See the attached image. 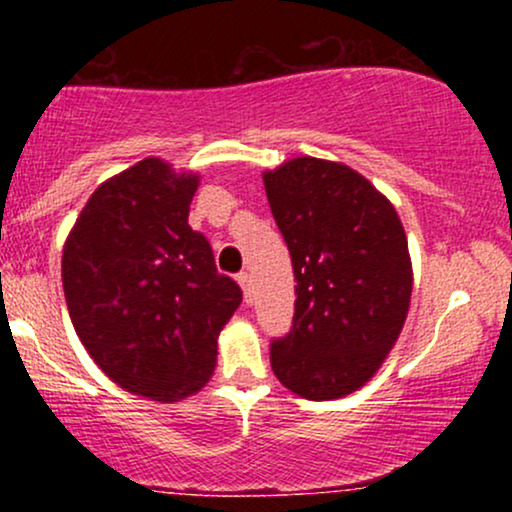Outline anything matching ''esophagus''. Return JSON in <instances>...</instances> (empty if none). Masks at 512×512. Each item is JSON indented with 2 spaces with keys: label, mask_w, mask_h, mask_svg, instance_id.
Returning <instances> with one entry per match:
<instances>
[{
  "label": "esophagus",
  "mask_w": 512,
  "mask_h": 512,
  "mask_svg": "<svg viewBox=\"0 0 512 512\" xmlns=\"http://www.w3.org/2000/svg\"><path fill=\"white\" fill-rule=\"evenodd\" d=\"M238 284H240V289H243L245 303H252V276L248 272L238 274Z\"/></svg>",
  "instance_id": "obj_1"
}]
</instances>
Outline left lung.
Wrapping results in <instances>:
<instances>
[{
	"label": "left lung",
	"mask_w": 512,
	"mask_h": 512,
	"mask_svg": "<svg viewBox=\"0 0 512 512\" xmlns=\"http://www.w3.org/2000/svg\"><path fill=\"white\" fill-rule=\"evenodd\" d=\"M262 180L298 296L293 330L272 344L274 375L313 402L351 395L378 373L407 320V233L390 199L344 163L298 156Z\"/></svg>",
	"instance_id": "1"
}]
</instances>
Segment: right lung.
Returning a JSON list of instances; mask_svg holds the SVG:
<instances>
[{
    "label": "right lung",
    "mask_w": 512,
    "mask_h": 512,
    "mask_svg": "<svg viewBox=\"0 0 512 512\" xmlns=\"http://www.w3.org/2000/svg\"><path fill=\"white\" fill-rule=\"evenodd\" d=\"M197 187L192 170L144 158L96 187L64 240L62 286L81 344L113 383L154 402L209 383L216 339L243 301L187 223Z\"/></svg>",
    "instance_id": "obj_1"
}]
</instances>
